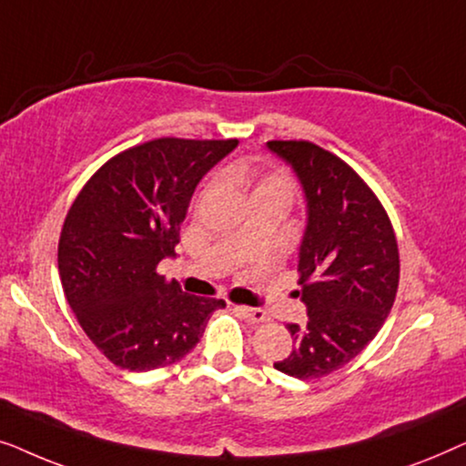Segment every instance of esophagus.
<instances>
[{
    "mask_svg": "<svg viewBox=\"0 0 466 466\" xmlns=\"http://www.w3.org/2000/svg\"><path fill=\"white\" fill-rule=\"evenodd\" d=\"M235 311H238V314L244 318V320L252 322V324L269 320V316H267L263 309H254V308H246V305H238V308H235Z\"/></svg>",
    "mask_w": 466,
    "mask_h": 466,
    "instance_id": "1",
    "label": "esophagus"
}]
</instances>
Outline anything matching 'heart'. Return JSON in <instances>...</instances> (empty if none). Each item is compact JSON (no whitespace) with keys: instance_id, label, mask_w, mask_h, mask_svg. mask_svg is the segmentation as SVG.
I'll list each match as a JSON object with an SVG mask.
<instances>
[{"instance_id":"1","label":"heart","mask_w":466,"mask_h":466,"mask_svg":"<svg viewBox=\"0 0 466 466\" xmlns=\"http://www.w3.org/2000/svg\"><path fill=\"white\" fill-rule=\"evenodd\" d=\"M231 180L239 182L244 188H250V197H279L286 203L292 199V182L286 174L279 171H269V174H252L246 165H233L227 169Z\"/></svg>"}]
</instances>
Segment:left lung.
Returning <instances> with one entry per match:
<instances>
[{
  "label": "left lung",
  "instance_id": "left-lung-1",
  "mask_svg": "<svg viewBox=\"0 0 466 466\" xmlns=\"http://www.w3.org/2000/svg\"><path fill=\"white\" fill-rule=\"evenodd\" d=\"M295 171L305 199L299 284L308 322L289 324L292 350L273 362L316 380L359 356L390 314L399 289V248L371 188L341 158L311 142H267Z\"/></svg>",
  "mask_w": 466,
  "mask_h": 466
}]
</instances>
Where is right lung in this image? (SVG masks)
Listing matches in <instances>:
<instances>
[{
	"mask_svg": "<svg viewBox=\"0 0 466 466\" xmlns=\"http://www.w3.org/2000/svg\"><path fill=\"white\" fill-rule=\"evenodd\" d=\"M235 148L238 139H152L110 158L76 197L59 239L63 292L116 367L174 365L225 308L167 284L157 265L176 257L197 184Z\"/></svg>",
	"mask_w": 466,
	"mask_h": 466,
	"instance_id": "add662e5",
	"label": "right lung"
}]
</instances>
